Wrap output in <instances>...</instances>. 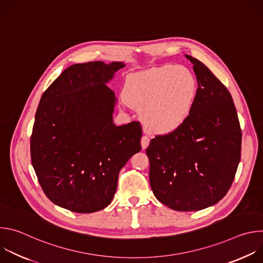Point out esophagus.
I'll list each match as a JSON object with an SVG mask.
<instances>
[{"label":"esophagus","mask_w":263,"mask_h":263,"mask_svg":"<svg viewBox=\"0 0 263 263\" xmlns=\"http://www.w3.org/2000/svg\"><path fill=\"white\" fill-rule=\"evenodd\" d=\"M140 144H141L142 149H145V148L148 146V144H149V138H148L146 135H143V136L141 137Z\"/></svg>","instance_id":"1"}]
</instances>
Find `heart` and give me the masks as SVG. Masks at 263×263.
Instances as JSON below:
<instances>
[{"instance_id": "1", "label": "heart", "mask_w": 263, "mask_h": 263, "mask_svg": "<svg viewBox=\"0 0 263 263\" xmlns=\"http://www.w3.org/2000/svg\"><path fill=\"white\" fill-rule=\"evenodd\" d=\"M198 96L194 73L184 66L161 65L129 74L124 84L125 102L140 109L146 129L171 133L190 118Z\"/></svg>"}]
</instances>
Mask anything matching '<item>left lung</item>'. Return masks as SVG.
<instances>
[{"mask_svg":"<svg viewBox=\"0 0 263 263\" xmlns=\"http://www.w3.org/2000/svg\"><path fill=\"white\" fill-rule=\"evenodd\" d=\"M198 96L190 118L146 147L149 184L165 206L198 211L220 201L232 185L241 154V130L231 93L198 59Z\"/></svg>","mask_w":263,"mask_h":263,"instance_id":"1","label":"left lung"}]
</instances>
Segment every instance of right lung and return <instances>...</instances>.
Segmentation results:
<instances>
[{"label": "right lung", "instance_id": "obj_1", "mask_svg": "<svg viewBox=\"0 0 263 263\" xmlns=\"http://www.w3.org/2000/svg\"><path fill=\"white\" fill-rule=\"evenodd\" d=\"M125 66L73 64L42 96L31 135V160L46 196L56 205L91 213L114 200L119 173L141 149L137 122L117 127L115 92L106 84Z\"/></svg>", "mask_w": 263, "mask_h": 263}]
</instances>
